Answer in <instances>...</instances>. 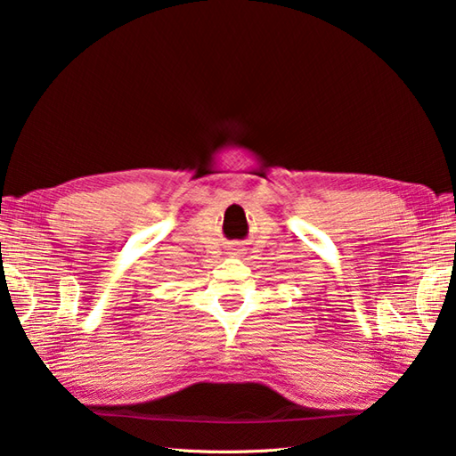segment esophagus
Here are the masks:
<instances>
[{"instance_id": "1", "label": "esophagus", "mask_w": 456, "mask_h": 456, "mask_svg": "<svg viewBox=\"0 0 456 456\" xmlns=\"http://www.w3.org/2000/svg\"><path fill=\"white\" fill-rule=\"evenodd\" d=\"M231 253H243V249H241V247H239V245H237V247H235V249H233V251H231Z\"/></svg>"}]
</instances>
